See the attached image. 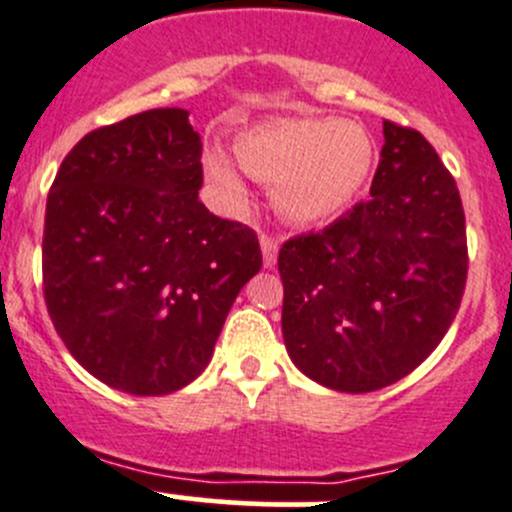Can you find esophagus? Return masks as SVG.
Segmentation results:
<instances>
[{"label": "esophagus", "mask_w": 512, "mask_h": 512, "mask_svg": "<svg viewBox=\"0 0 512 512\" xmlns=\"http://www.w3.org/2000/svg\"><path fill=\"white\" fill-rule=\"evenodd\" d=\"M261 254H263V266L273 268L278 258V241L273 236L261 234Z\"/></svg>", "instance_id": "esophagus-1"}]
</instances>
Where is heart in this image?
<instances>
[{
    "label": "heart",
    "mask_w": 512,
    "mask_h": 512,
    "mask_svg": "<svg viewBox=\"0 0 512 512\" xmlns=\"http://www.w3.org/2000/svg\"><path fill=\"white\" fill-rule=\"evenodd\" d=\"M241 169L271 186L276 209L293 224H321L356 201L376 166V141L356 121L278 119L236 139ZM204 176L229 209L249 204V191L226 151H204Z\"/></svg>",
    "instance_id": "b5f03b06"
}]
</instances>
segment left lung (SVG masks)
I'll use <instances>...</instances> for the list:
<instances>
[{"label": "left lung", "instance_id": "left-lung-1", "mask_svg": "<svg viewBox=\"0 0 512 512\" xmlns=\"http://www.w3.org/2000/svg\"><path fill=\"white\" fill-rule=\"evenodd\" d=\"M383 139L371 199L278 254L288 356L341 393L378 391L421 366L468 273L453 176L416 129L383 121Z\"/></svg>", "mask_w": 512, "mask_h": 512}]
</instances>
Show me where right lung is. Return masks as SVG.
<instances>
[{"mask_svg": "<svg viewBox=\"0 0 512 512\" xmlns=\"http://www.w3.org/2000/svg\"><path fill=\"white\" fill-rule=\"evenodd\" d=\"M186 109L86 134L59 166L44 221V298L79 363L116 391L166 396L201 376L261 268L249 226L199 201Z\"/></svg>", "mask_w": 512, "mask_h": 512, "instance_id": "1", "label": "right lung"}]
</instances>
